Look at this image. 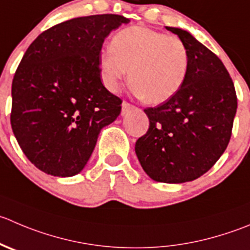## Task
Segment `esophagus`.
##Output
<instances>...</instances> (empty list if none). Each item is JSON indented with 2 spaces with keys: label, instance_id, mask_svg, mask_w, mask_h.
Segmentation results:
<instances>
[{
  "label": "esophagus",
  "instance_id": "34e87169",
  "mask_svg": "<svg viewBox=\"0 0 250 250\" xmlns=\"http://www.w3.org/2000/svg\"><path fill=\"white\" fill-rule=\"evenodd\" d=\"M133 108H134V106L130 105L129 103H125V101H123V103H122V111H121V115H122V116L127 115V113L129 112V111H132Z\"/></svg>",
  "mask_w": 250,
  "mask_h": 250
}]
</instances>
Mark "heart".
I'll return each instance as SVG.
<instances>
[{
  "label": "heart",
  "mask_w": 250,
  "mask_h": 250,
  "mask_svg": "<svg viewBox=\"0 0 250 250\" xmlns=\"http://www.w3.org/2000/svg\"><path fill=\"white\" fill-rule=\"evenodd\" d=\"M100 69L110 91H118L129 71L133 93L149 104H161L176 95L186 82L189 53L177 36L129 26L113 36L111 48L100 57Z\"/></svg>",
  "instance_id": "1"
}]
</instances>
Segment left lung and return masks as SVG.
<instances>
[{"mask_svg":"<svg viewBox=\"0 0 250 250\" xmlns=\"http://www.w3.org/2000/svg\"><path fill=\"white\" fill-rule=\"evenodd\" d=\"M166 29L186 43L189 69L176 95L144 110L149 129L135 143V154L151 179L184 183L203 176L225 152L237 96L226 67L214 52L187 30Z\"/></svg>","mask_w":250,"mask_h":250,"instance_id":"left-lung-1","label":"left lung"}]
</instances>
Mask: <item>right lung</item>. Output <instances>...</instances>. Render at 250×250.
Instances as JSON below:
<instances>
[{"label":"right lung","instance_id":"1","mask_svg":"<svg viewBox=\"0 0 250 250\" xmlns=\"http://www.w3.org/2000/svg\"><path fill=\"white\" fill-rule=\"evenodd\" d=\"M129 19L73 18L41 33L12 83L11 125L19 146L45 173L72 177L85 167L99 134L122 100L101 83L100 52L108 34Z\"/></svg>","mask_w":250,"mask_h":250}]
</instances>
